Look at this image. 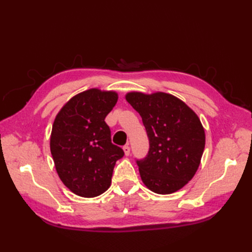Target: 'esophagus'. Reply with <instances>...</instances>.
<instances>
[{"instance_id":"1","label":"esophagus","mask_w":252,"mask_h":252,"mask_svg":"<svg viewBox=\"0 0 252 252\" xmlns=\"http://www.w3.org/2000/svg\"><path fill=\"white\" fill-rule=\"evenodd\" d=\"M123 150H124L125 156H129V155H130V147H129L128 145H125V146L123 147Z\"/></svg>"}]
</instances>
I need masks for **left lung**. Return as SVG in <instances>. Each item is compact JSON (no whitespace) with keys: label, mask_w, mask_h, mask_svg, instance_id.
<instances>
[{"label":"left lung","mask_w":252,"mask_h":252,"mask_svg":"<svg viewBox=\"0 0 252 252\" xmlns=\"http://www.w3.org/2000/svg\"><path fill=\"white\" fill-rule=\"evenodd\" d=\"M126 100L140 113L149 140L147 156L136 159L143 183L158 194L178 191L201 163L205 131L199 117L165 93H129Z\"/></svg>","instance_id":"left-lung-1"}]
</instances>
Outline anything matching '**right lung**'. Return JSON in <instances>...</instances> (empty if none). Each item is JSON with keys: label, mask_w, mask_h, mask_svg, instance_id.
<instances>
[{"label": "right lung", "mask_w": 252, "mask_h": 252, "mask_svg": "<svg viewBox=\"0 0 252 252\" xmlns=\"http://www.w3.org/2000/svg\"><path fill=\"white\" fill-rule=\"evenodd\" d=\"M117 102L114 91H83L63 106L53 122L51 156L61 181L74 194L94 197L111 184L114 165L124 156L111 143L105 122Z\"/></svg>", "instance_id": "right-lung-1"}]
</instances>
